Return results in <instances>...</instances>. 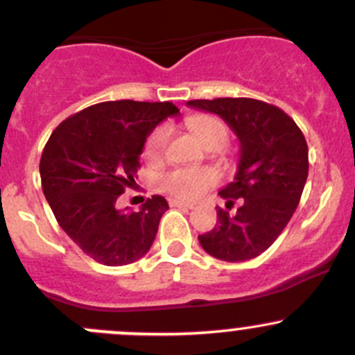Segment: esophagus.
<instances>
[{"label":"esophagus","instance_id":"34e87169","mask_svg":"<svg viewBox=\"0 0 355 355\" xmlns=\"http://www.w3.org/2000/svg\"><path fill=\"white\" fill-rule=\"evenodd\" d=\"M170 206L171 207H182V209H194V204L185 202V200H180V199H170Z\"/></svg>","mask_w":355,"mask_h":355}]
</instances>
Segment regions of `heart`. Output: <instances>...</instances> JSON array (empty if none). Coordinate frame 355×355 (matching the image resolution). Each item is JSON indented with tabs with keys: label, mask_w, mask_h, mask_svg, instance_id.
<instances>
[{
	"label": "heart",
	"mask_w": 355,
	"mask_h": 355,
	"mask_svg": "<svg viewBox=\"0 0 355 355\" xmlns=\"http://www.w3.org/2000/svg\"><path fill=\"white\" fill-rule=\"evenodd\" d=\"M189 130L206 146L207 149H220L228 141V125L214 114H192L185 120ZM168 142V128L156 127L148 135L142 149V156L148 163H159L164 156ZM218 182V173L211 168H175L159 178V185L175 198L185 200L198 199L207 189Z\"/></svg>",
	"instance_id": "obj_1"
}]
</instances>
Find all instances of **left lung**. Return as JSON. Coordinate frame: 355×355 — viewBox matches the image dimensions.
<instances>
[{
    "label": "left lung",
    "mask_w": 355,
    "mask_h": 355,
    "mask_svg": "<svg viewBox=\"0 0 355 355\" xmlns=\"http://www.w3.org/2000/svg\"><path fill=\"white\" fill-rule=\"evenodd\" d=\"M187 105L220 114L241 141L237 175L220 192L227 209L216 207V225L199 235L200 245L228 263L252 259L277 241L299 206L309 171L306 137L284 110L259 99H194ZM235 200L239 207L230 214Z\"/></svg>",
    "instance_id": "left-lung-1"
}]
</instances>
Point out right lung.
I'll list each match as a JSON object with an SVG mask.
<instances>
[{
  "label": "right lung",
  "mask_w": 355,
  "mask_h": 355,
  "mask_svg": "<svg viewBox=\"0 0 355 355\" xmlns=\"http://www.w3.org/2000/svg\"><path fill=\"white\" fill-rule=\"evenodd\" d=\"M177 113L168 101L99 103L63 120L46 142L42 192L60 227L98 263L125 266L151 249L166 199L153 196L137 213L114 204L135 182L146 137Z\"/></svg>",
  "instance_id": "obj_1"
}]
</instances>
